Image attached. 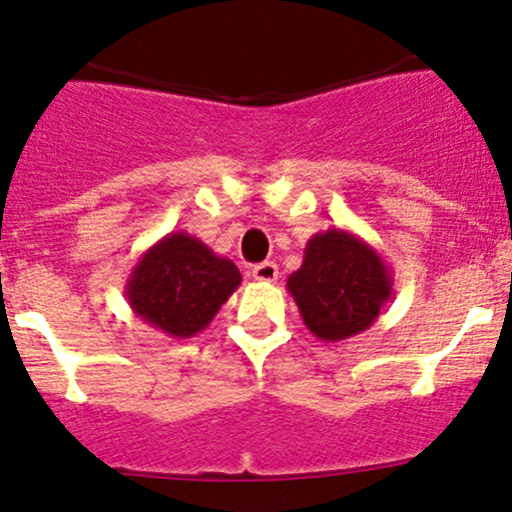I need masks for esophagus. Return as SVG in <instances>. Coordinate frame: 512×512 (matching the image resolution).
<instances>
[{"mask_svg": "<svg viewBox=\"0 0 512 512\" xmlns=\"http://www.w3.org/2000/svg\"><path fill=\"white\" fill-rule=\"evenodd\" d=\"M279 267L274 262H260V265L252 267V279L257 282H277Z\"/></svg>", "mask_w": 512, "mask_h": 512, "instance_id": "34e87169", "label": "esophagus"}]
</instances>
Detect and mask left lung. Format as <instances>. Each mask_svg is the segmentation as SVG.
<instances>
[{
    "instance_id": "8db88e82",
    "label": "left lung",
    "mask_w": 512,
    "mask_h": 512,
    "mask_svg": "<svg viewBox=\"0 0 512 512\" xmlns=\"http://www.w3.org/2000/svg\"><path fill=\"white\" fill-rule=\"evenodd\" d=\"M306 328L338 342L362 333L393 296V274L367 240L328 228L306 243L303 262L286 279Z\"/></svg>"
}]
</instances>
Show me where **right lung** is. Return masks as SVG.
I'll return each instance as SVG.
<instances>
[{
    "mask_svg": "<svg viewBox=\"0 0 512 512\" xmlns=\"http://www.w3.org/2000/svg\"><path fill=\"white\" fill-rule=\"evenodd\" d=\"M243 277L228 257L194 235L167 233L138 257L126 301L138 318L170 338H192L211 323Z\"/></svg>",
    "mask_w": 512,
    "mask_h": 512,
    "instance_id": "obj_1",
    "label": "right lung"
}]
</instances>
